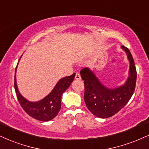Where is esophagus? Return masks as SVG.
<instances>
[{"label": "esophagus", "mask_w": 149, "mask_h": 149, "mask_svg": "<svg viewBox=\"0 0 149 149\" xmlns=\"http://www.w3.org/2000/svg\"><path fill=\"white\" fill-rule=\"evenodd\" d=\"M75 79H76V80H80V79H81V76H80V74L79 73H76Z\"/></svg>", "instance_id": "esophagus-1"}]
</instances>
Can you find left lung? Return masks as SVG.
Returning a JSON list of instances; mask_svg holds the SVG:
<instances>
[{"mask_svg": "<svg viewBox=\"0 0 149 149\" xmlns=\"http://www.w3.org/2000/svg\"><path fill=\"white\" fill-rule=\"evenodd\" d=\"M130 61V76L124 85L116 89H108L102 85L89 69L80 71L85 85L86 106L94 115L99 118H108L119 112L128 103L135 89L137 71L133 57L128 48L122 46Z\"/></svg>", "mask_w": 149, "mask_h": 149, "instance_id": "obj_1", "label": "left lung"}]
</instances>
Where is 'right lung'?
Instances as JSON below:
<instances>
[{
	"mask_svg": "<svg viewBox=\"0 0 149 149\" xmlns=\"http://www.w3.org/2000/svg\"><path fill=\"white\" fill-rule=\"evenodd\" d=\"M16 70L14 76V89L18 101L23 110L34 119L42 121H48L55 118L60 110L62 95L73 82L76 73L62 78L57 82L53 90L46 97L38 102L33 103L27 101L19 94L16 82Z\"/></svg>",
	"mask_w": 149,
	"mask_h": 149,
	"instance_id": "add662e5",
	"label": "right lung"
}]
</instances>
